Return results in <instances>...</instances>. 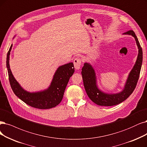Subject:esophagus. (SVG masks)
<instances>
[{
    "mask_svg": "<svg viewBox=\"0 0 147 147\" xmlns=\"http://www.w3.org/2000/svg\"><path fill=\"white\" fill-rule=\"evenodd\" d=\"M74 68L76 69H79L80 68V65L81 63H82V59H81L80 57H76L74 61Z\"/></svg>",
    "mask_w": 147,
    "mask_h": 147,
    "instance_id": "obj_1",
    "label": "esophagus"
}]
</instances>
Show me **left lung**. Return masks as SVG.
<instances>
[{
    "mask_svg": "<svg viewBox=\"0 0 147 147\" xmlns=\"http://www.w3.org/2000/svg\"><path fill=\"white\" fill-rule=\"evenodd\" d=\"M123 34L131 35L136 42L138 48V54L132 69L128 74L122 91L116 93H108L101 90L97 85V80L95 70L91 64L84 63L82 69V76L84 85L89 98L96 104L100 106H113L117 105L126 100L132 94L138 81L142 63V50L138 37L134 32L129 30Z\"/></svg>",
    "mask_w": 147,
    "mask_h": 147,
    "instance_id": "1",
    "label": "left lung"
}]
</instances>
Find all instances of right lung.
<instances>
[{
	"mask_svg": "<svg viewBox=\"0 0 147 147\" xmlns=\"http://www.w3.org/2000/svg\"><path fill=\"white\" fill-rule=\"evenodd\" d=\"M12 47L13 44L11 45L7 53V68L10 85L16 96L27 105L38 109H50L59 105L62 100L69 79L74 72L73 63L69 62L59 66L53 75L50 85L47 89L30 92L22 87L14 78L10 69L9 55Z\"/></svg>",
	"mask_w": 147,
	"mask_h": 147,
	"instance_id": "right-lung-1",
	"label": "right lung"
}]
</instances>
